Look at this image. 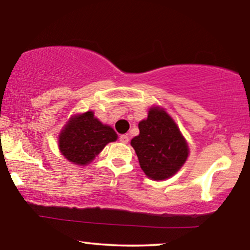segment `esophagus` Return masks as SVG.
I'll return each instance as SVG.
<instances>
[{"label": "esophagus", "mask_w": 250, "mask_h": 250, "mask_svg": "<svg viewBox=\"0 0 250 250\" xmlns=\"http://www.w3.org/2000/svg\"><path fill=\"white\" fill-rule=\"evenodd\" d=\"M119 141H121L122 143L126 144V143H128L129 139H128V136H127V135H121V136H119Z\"/></svg>", "instance_id": "1"}]
</instances>
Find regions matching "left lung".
I'll use <instances>...</instances> for the list:
<instances>
[{
    "label": "left lung",
    "instance_id": "left-lung-1",
    "mask_svg": "<svg viewBox=\"0 0 250 250\" xmlns=\"http://www.w3.org/2000/svg\"><path fill=\"white\" fill-rule=\"evenodd\" d=\"M140 134L131 141L140 166L151 179L164 180L178 171L188 157V144L176 123L158 107L139 123Z\"/></svg>",
    "mask_w": 250,
    "mask_h": 250
}]
</instances>
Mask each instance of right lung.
Returning <instances> with one entry per match:
<instances>
[{"label": "right lung", "instance_id": "obj_1", "mask_svg": "<svg viewBox=\"0 0 250 250\" xmlns=\"http://www.w3.org/2000/svg\"><path fill=\"white\" fill-rule=\"evenodd\" d=\"M117 139L110 126L93 117L92 111L72 117L59 137L60 150L68 161L84 166L91 162L109 142Z\"/></svg>", "mask_w": 250, "mask_h": 250}]
</instances>
